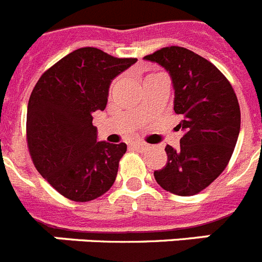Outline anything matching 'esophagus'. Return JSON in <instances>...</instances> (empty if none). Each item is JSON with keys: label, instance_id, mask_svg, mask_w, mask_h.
<instances>
[{"label": "esophagus", "instance_id": "34e87169", "mask_svg": "<svg viewBox=\"0 0 262 262\" xmlns=\"http://www.w3.org/2000/svg\"><path fill=\"white\" fill-rule=\"evenodd\" d=\"M129 146L133 147L134 149H144V148H147V144L144 142H134V143H131Z\"/></svg>", "mask_w": 262, "mask_h": 262}]
</instances>
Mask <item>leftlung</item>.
<instances>
[{
    "instance_id": "left-lung-1",
    "label": "left lung",
    "mask_w": 262,
    "mask_h": 262,
    "mask_svg": "<svg viewBox=\"0 0 262 262\" xmlns=\"http://www.w3.org/2000/svg\"><path fill=\"white\" fill-rule=\"evenodd\" d=\"M168 71L173 110L182 115L180 147H165L167 164L154 172L158 184L179 196L207 188L229 163L240 134V106L217 67L188 49L169 46L144 57Z\"/></svg>"
}]
</instances>
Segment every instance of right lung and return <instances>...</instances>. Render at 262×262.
I'll use <instances>...</instances> for the list:
<instances>
[{"mask_svg": "<svg viewBox=\"0 0 262 262\" xmlns=\"http://www.w3.org/2000/svg\"><path fill=\"white\" fill-rule=\"evenodd\" d=\"M136 58L97 48L67 54L42 74L28 104L26 136L35 168L74 201H90L114 184L126 143L98 142L93 114L106 108L110 84Z\"/></svg>", "mask_w": 262, "mask_h": 262, "instance_id": "right-lung-1", "label": "right lung"}]
</instances>
